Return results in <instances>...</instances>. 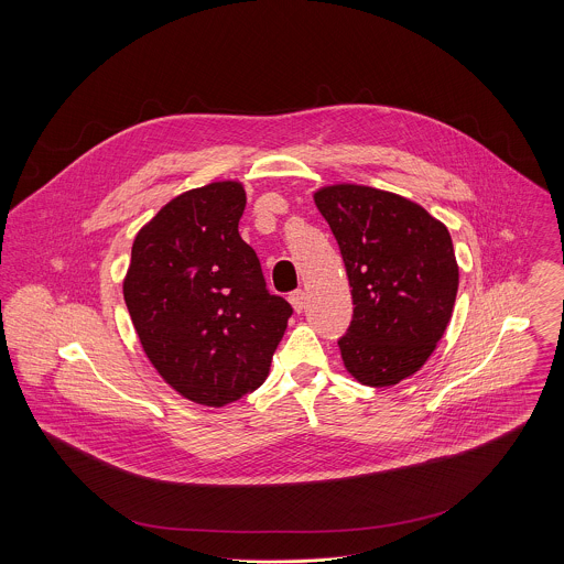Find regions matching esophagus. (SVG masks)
Returning <instances> with one entry per match:
<instances>
[{"label":"esophagus","instance_id":"obj_1","mask_svg":"<svg viewBox=\"0 0 564 564\" xmlns=\"http://www.w3.org/2000/svg\"><path fill=\"white\" fill-rule=\"evenodd\" d=\"M289 302H291V306H293L295 313H302V311H304V304H306V293H304L302 289H297V291H293V293L289 295Z\"/></svg>","mask_w":564,"mask_h":564}]
</instances>
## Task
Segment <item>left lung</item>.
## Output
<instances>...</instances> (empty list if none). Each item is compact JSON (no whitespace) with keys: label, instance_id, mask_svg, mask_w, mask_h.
<instances>
[{"label":"left lung","instance_id":"1","mask_svg":"<svg viewBox=\"0 0 564 564\" xmlns=\"http://www.w3.org/2000/svg\"><path fill=\"white\" fill-rule=\"evenodd\" d=\"M313 199L351 286L343 365L365 387H395L427 362L452 319L460 273L449 230L423 206L373 186L327 184Z\"/></svg>","mask_w":564,"mask_h":564}]
</instances>
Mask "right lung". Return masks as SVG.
I'll use <instances>...</instances> for the list:
<instances>
[{
    "label": "right lung",
    "instance_id": "right-lung-1",
    "mask_svg": "<svg viewBox=\"0 0 564 564\" xmlns=\"http://www.w3.org/2000/svg\"><path fill=\"white\" fill-rule=\"evenodd\" d=\"M239 180L191 188L139 230L123 297L141 347L184 400L221 408L269 376L293 308L267 293Z\"/></svg>",
    "mask_w": 564,
    "mask_h": 564
}]
</instances>
